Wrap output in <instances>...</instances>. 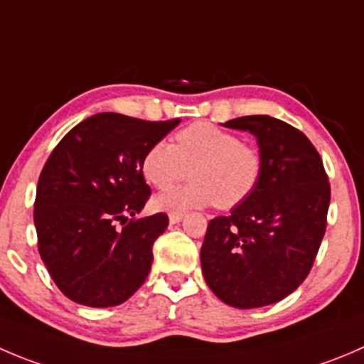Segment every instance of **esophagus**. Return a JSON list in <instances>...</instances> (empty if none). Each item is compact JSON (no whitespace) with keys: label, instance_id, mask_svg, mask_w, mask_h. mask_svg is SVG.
Wrapping results in <instances>:
<instances>
[{"label":"esophagus","instance_id":"obj_1","mask_svg":"<svg viewBox=\"0 0 364 364\" xmlns=\"http://www.w3.org/2000/svg\"><path fill=\"white\" fill-rule=\"evenodd\" d=\"M183 217H185V213H178V211H174V213L168 215V222H171V224H178V222L183 220Z\"/></svg>","mask_w":364,"mask_h":364}]
</instances>
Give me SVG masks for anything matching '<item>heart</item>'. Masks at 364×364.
Here are the masks:
<instances>
[{"label": "heart", "instance_id": "obj_1", "mask_svg": "<svg viewBox=\"0 0 364 364\" xmlns=\"http://www.w3.org/2000/svg\"><path fill=\"white\" fill-rule=\"evenodd\" d=\"M192 183L154 200L158 210L185 211L217 204L238 206L256 188L263 171L261 151L240 135L211 122H193L168 142L153 144L142 158V174L158 190H168L188 176Z\"/></svg>", "mask_w": 364, "mask_h": 364}]
</instances>
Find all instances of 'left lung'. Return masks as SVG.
<instances>
[{
	"mask_svg": "<svg viewBox=\"0 0 364 364\" xmlns=\"http://www.w3.org/2000/svg\"><path fill=\"white\" fill-rule=\"evenodd\" d=\"M224 126L256 136L263 171L243 203L210 220L200 264L222 302L261 308L283 301L308 277L326 235L329 178L308 136L284 121L247 115Z\"/></svg>",
	"mask_w": 364,
	"mask_h": 364,
	"instance_id": "1",
	"label": "left lung"
}]
</instances>
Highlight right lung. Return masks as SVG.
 I'll list each match as a JSON object with an SVG mask.
<instances>
[{
	"instance_id": "1",
	"label": "right lung",
	"mask_w": 364,
	"mask_h": 364,
	"mask_svg": "<svg viewBox=\"0 0 364 364\" xmlns=\"http://www.w3.org/2000/svg\"><path fill=\"white\" fill-rule=\"evenodd\" d=\"M178 124L105 112L74 126L51 151L33 220L42 261L67 299L110 308L147 279L168 217H135L151 196L142 158Z\"/></svg>"
}]
</instances>
